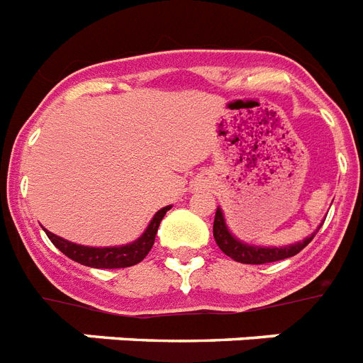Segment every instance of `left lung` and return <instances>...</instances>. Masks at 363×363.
Instances as JSON below:
<instances>
[{
  "mask_svg": "<svg viewBox=\"0 0 363 363\" xmlns=\"http://www.w3.org/2000/svg\"><path fill=\"white\" fill-rule=\"evenodd\" d=\"M317 230L313 232L311 236H307L306 240H301V242L291 243V245H283V247H266V245H255V243L243 242V240L234 236L230 232V228H228L225 213H223V210L219 206H217L216 219H213V238H216L219 249H221L227 257H230V259H234L236 262L242 264H266L294 257V255H298L301 249L306 247L307 243L311 242L313 238H315V234H317Z\"/></svg>",
  "mask_w": 363,
  "mask_h": 363,
  "instance_id": "1",
  "label": "left lung"
}]
</instances>
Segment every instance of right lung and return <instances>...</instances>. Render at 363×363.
<instances>
[{
	"label": "right lung",
	"instance_id": "right-lung-1",
	"mask_svg": "<svg viewBox=\"0 0 363 363\" xmlns=\"http://www.w3.org/2000/svg\"><path fill=\"white\" fill-rule=\"evenodd\" d=\"M172 206H164L152 217V221L146 227V230L142 232L140 236L136 238L135 242L123 243V245H110V247H88V245H80V243H72L62 236H56L45 228L46 236L50 238V242L56 245L63 255H67L69 259L74 260L78 264L89 266V268H129L135 266L140 260H144L150 249L153 247L155 242V234L157 228L163 221L164 213L170 210Z\"/></svg>",
	"mask_w": 363,
	"mask_h": 363
}]
</instances>
